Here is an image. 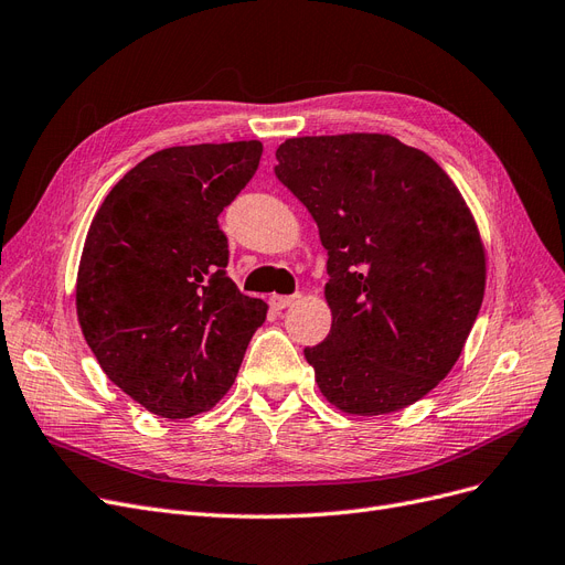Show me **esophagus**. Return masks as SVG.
<instances>
[{
	"label": "esophagus",
	"instance_id": "obj_1",
	"mask_svg": "<svg viewBox=\"0 0 565 565\" xmlns=\"http://www.w3.org/2000/svg\"><path fill=\"white\" fill-rule=\"evenodd\" d=\"M298 298L300 296H269V305L275 309H286V307L294 305Z\"/></svg>",
	"mask_w": 565,
	"mask_h": 565
}]
</instances>
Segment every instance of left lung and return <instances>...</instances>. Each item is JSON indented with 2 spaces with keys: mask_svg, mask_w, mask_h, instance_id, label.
Masks as SVG:
<instances>
[{
  "mask_svg": "<svg viewBox=\"0 0 565 565\" xmlns=\"http://www.w3.org/2000/svg\"><path fill=\"white\" fill-rule=\"evenodd\" d=\"M277 179L328 250V338L305 349L323 398L377 416L422 401L456 365L484 300L470 209L430 156L391 135L286 139Z\"/></svg>",
  "mask_w": 565,
  "mask_h": 565,
  "instance_id": "8db88e82",
  "label": "left lung"
}]
</instances>
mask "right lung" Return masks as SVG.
Listing matches in <instances>:
<instances>
[{"label": "right lung", "instance_id": "obj_1", "mask_svg": "<svg viewBox=\"0 0 565 565\" xmlns=\"http://www.w3.org/2000/svg\"><path fill=\"white\" fill-rule=\"evenodd\" d=\"M260 156L256 139L162 149L111 188L83 244V338L107 377L164 419L212 409L265 321L267 305L225 275L218 227Z\"/></svg>", "mask_w": 565, "mask_h": 565}]
</instances>
